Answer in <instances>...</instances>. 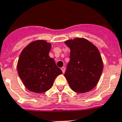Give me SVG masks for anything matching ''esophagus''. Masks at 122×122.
Returning <instances> with one entry per match:
<instances>
[{
  "label": "esophagus",
  "instance_id": "esophagus-1",
  "mask_svg": "<svg viewBox=\"0 0 122 122\" xmlns=\"http://www.w3.org/2000/svg\"><path fill=\"white\" fill-rule=\"evenodd\" d=\"M61 69V70H62V71H63V73H64V72H65V68H64V67H62Z\"/></svg>",
  "mask_w": 122,
  "mask_h": 122
}]
</instances>
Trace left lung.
I'll use <instances>...</instances> for the list:
<instances>
[{"mask_svg":"<svg viewBox=\"0 0 122 122\" xmlns=\"http://www.w3.org/2000/svg\"><path fill=\"white\" fill-rule=\"evenodd\" d=\"M70 60L64 76L71 88L76 93H86L95 87L102 73V59L97 47L83 38L68 40Z\"/></svg>","mask_w":122,"mask_h":122,"instance_id":"8db88e82","label":"left lung"}]
</instances>
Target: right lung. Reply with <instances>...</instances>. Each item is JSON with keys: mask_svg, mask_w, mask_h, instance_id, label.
Masks as SVG:
<instances>
[{"mask_svg": "<svg viewBox=\"0 0 122 122\" xmlns=\"http://www.w3.org/2000/svg\"><path fill=\"white\" fill-rule=\"evenodd\" d=\"M51 44L46 41L31 42L20 53L17 71L24 85L34 93H44L52 87L57 76L62 74L49 56Z\"/></svg>", "mask_w": 122, "mask_h": 122, "instance_id": "right-lung-1", "label": "right lung"}]
</instances>
